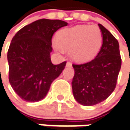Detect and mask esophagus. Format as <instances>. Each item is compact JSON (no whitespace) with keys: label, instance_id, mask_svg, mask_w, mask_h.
I'll return each instance as SVG.
<instances>
[{"label":"esophagus","instance_id":"obj_1","mask_svg":"<svg viewBox=\"0 0 130 130\" xmlns=\"http://www.w3.org/2000/svg\"><path fill=\"white\" fill-rule=\"evenodd\" d=\"M66 67H72V64L70 61H68L66 63Z\"/></svg>","mask_w":130,"mask_h":130}]
</instances>
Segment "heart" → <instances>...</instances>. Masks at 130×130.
Segmentation results:
<instances>
[{
    "instance_id": "heart-1",
    "label": "heart",
    "mask_w": 130,
    "mask_h": 130,
    "mask_svg": "<svg viewBox=\"0 0 130 130\" xmlns=\"http://www.w3.org/2000/svg\"><path fill=\"white\" fill-rule=\"evenodd\" d=\"M54 47L63 53L70 51L71 58L77 62L92 59L100 50L103 35L96 25H79L59 31Z\"/></svg>"
}]
</instances>
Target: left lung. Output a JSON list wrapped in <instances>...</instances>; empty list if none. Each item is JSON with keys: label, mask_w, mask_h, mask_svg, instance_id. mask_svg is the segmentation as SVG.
<instances>
[{"label": "left lung", "mask_w": 130, "mask_h": 130, "mask_svg": "<svg viewBox=\"0 0 130 130\" xmlns=\"http://www.w3.org/2000/svg\"><path fill=\"white\" fill-rule=\"evenodd\" d=\"M98 26L103 35V45L97 56L85 64H73V96L85 106L98 104L111 94L121 67L118 41L103 25Z\"/></svg>", "instance_id": "8db88e82"}]
</instances>
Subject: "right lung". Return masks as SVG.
<instances>
[{
	"label": "right lung",
	"mask_w": 130,
	"mask_h": 130,
	"mask_svg": "<svg viewBox=\"0 0 130 130\" xmlns=\"http://www.w3.org/2000/svg\"><path fill=\"white\" fill-rule=\"evenodd\" d=\"M68 23L42 19L25 25L12 38L7 52L9 81L21 99L38 102L47 95L52 82L59 76L66 62H51L52 37Z\"/></svg>",
	"instance_id": "obj_1"
}]
</instances>
